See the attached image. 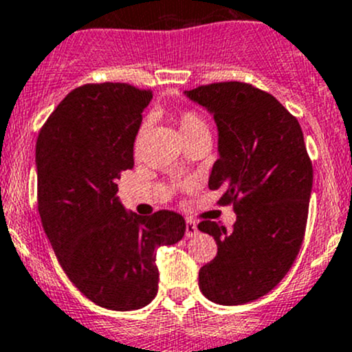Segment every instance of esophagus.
Here are the masks:
<instances>
[{
	"label": "esophagus",
	"instance_id": "34e87169",
	"mask_svg": "<svg viewBox=\"0 0 352 352\" xmlns=\"http://www.w3.org/2000/svg\"><path fill=\"white\" fill-rule=\"evenodd\" d=\"M195 232H197V224H195L194 221H187V223H186V236H187V238H192Z\"/></svg>",
	"mask_w": 352,
	"mask_h": 352
}]
</instances>
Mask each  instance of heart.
Instances as JSON below:
<instances>
[{
    "instance_id": "heart-1",
    "label": "heart",
    "mask_w": 352,
    "mask_h": 352,
    "mask_svg": "<svg viewBox=\"0 0 352 352\" xmlns=\"http://www.w3.org/2000/svg\"><path fill=\"white\" fill-rule=\"evenodd\" d=\"M173 121H175V124H177V128H179L180 136H182L184 142L188 138H192V136L209 135V124H207L204 116H202V114L195 109H190V108L180 109L179 113H175V116H173ZM145 129H146V123H143L142 126L138 128V131H136V138H135L136 146H138V143H140V140H142Z\"/></svg>"
}]
</instances>
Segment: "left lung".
I'll use <instances>...</instances> for the list:
<instances>
[{"label": "left lung", "instance_id": "8db88e82", "mask_svg": "<svg viewBox=\"0 0 352 352\" xmlns=\"http://www.w3.org/2000/svg\"><path fill=\"white\" fill-rule=\"evenodd\" d=\"M214 114L219 158L210 190L232 206L231 231L212 221L197 228L214 236L217 254L199 272L210 302L241 305L276 287L294 265L305 234L312 160L297 118L268 92L246 82H214L187 91Z\"/></svg>", "mask_w": 352, "mask_h": 352}]
</instances>
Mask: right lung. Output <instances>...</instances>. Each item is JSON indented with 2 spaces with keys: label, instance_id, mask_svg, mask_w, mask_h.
Listing matches in <instances>:
<instances>
[{
  "label": "right lung",
  "instance_id": "1",
  "mask_svg": "<svg viewBox=\"0 0 352 352\" xmlns=\"http://www.w3.org/2000/svg\"><path fill=\"white\" fill-rule=\"evenodd\" d=\"M150 89L126 82L70 91L36 140V202L69 280L98 305L142 309L158 290L157 250L184 238L173 210L148 217L118 202V180L133 168V143Z\"/></svg>",
  "mask_w": 352,
  "mask_h": 352
}]
</instances>
